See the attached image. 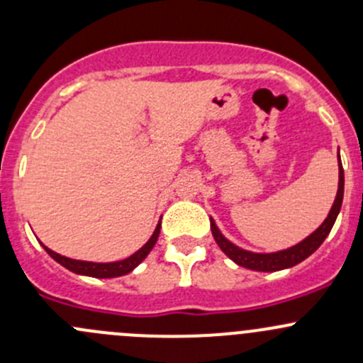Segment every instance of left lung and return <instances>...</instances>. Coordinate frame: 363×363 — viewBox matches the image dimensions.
I'll return each mask as SVG.
<instances>
[{
  "instance_id": "1",
  "label": "left lung",
  "mask_w": 363,
  "mask_h": 363,
  "mask_svg": "<svg viewBox=\"0 0 363 363\" xmlns=\"http://www.w3.org/2000/svg\"><path fill=\"white\" fill-rule=\"evenodd\" d=\"M342 196H344V170L339 158V188H337V196H335L334 200V205H332L327 219L321 223L320 228L314 230V232L311 233L309 237H306L302 242L295 244V246L288 247V250L276 251V252H251V251L242 250V247L235 246L233 242H230V240L219 232L214 219H211L212 235H214V240L218 242V246L221 247V251L225 252L230 259H233L237 265L246 267V269L250 270H258V272H276V270L290 269V267H295L296 263L303 262L307 256L313 255V252L323 244V240L327 239L332 226H334L335 219H337L340 205H342Z\"/></svg>"
}]
</instances>
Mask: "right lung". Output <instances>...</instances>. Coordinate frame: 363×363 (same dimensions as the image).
<instances>
[{"label":"right lung","instance_id":"right-lung-1","mask_svg":"<svg viewBox=\"0 0 363 363\" xmlns=\"http://www.w3.org/2000/svg\"><path fill=\"white\" fill-rule=\"evenodd\" d=\"M160 228H161V221L158 223V226H156L155 232H152L151 239H149L147 242L140 247V250H138L137 252H133L131 256H128V258L119 259V262L96 263V262H82V259H72V258H67V256H63V255H57V252L49 250V247L43 246V244L42 246H43V250L49 252V255L52 256L57 263H61L65 269L72 270V272H75V274H80V276H91V277H100V279H108V277L126 276V274H130L135 267L140 265V263L145 259V256H147L149 252L152 251V247H155L156 240H158V235H160Z\"/></svg>","mask_w":363,"mask_h":363}]
</instances>
